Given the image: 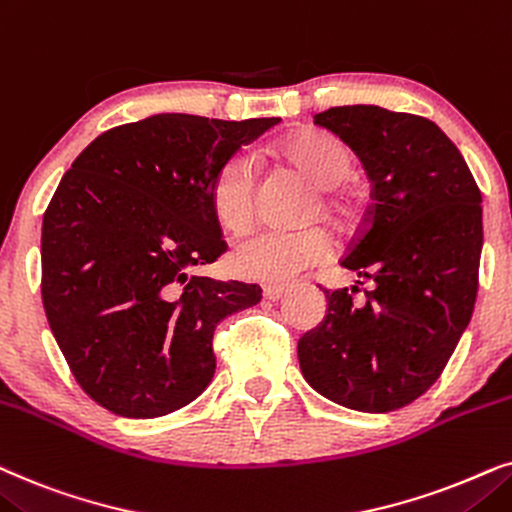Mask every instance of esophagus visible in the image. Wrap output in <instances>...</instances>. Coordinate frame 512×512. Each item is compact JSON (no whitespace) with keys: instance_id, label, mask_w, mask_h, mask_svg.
Here are the masks:
<instances>
[{"instance_id":"34e87169","label":"esophagus","mask_w":512,"mask_h":512,"mask_svg":"<svg viewBox=\"0 0 512 512\" xmlns=\"http://www.w3.org/2000/svg\"><path fill=\"white\" fill-rule=\"evenodd\" d=\"M285 292H288V288H283V285H264V297H267L269 302H278Z\"/></svg>"}]
</instances>
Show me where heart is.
<instances>
[{
  "mask_svg": "<svg viewBox=\"0 0 512 512\" xmlns=\"http://www.w3.org/2000/svg\"><path fill=\"white\" fill-rule=\"evenodd\" d=\"M278 154L304 180L320 189L316 210L327 220L349 224L356 217V203L339 192L353 173V156L346 145L320 131L288 135ZM255 168L245 156H231L217 170L210 185V203L222 227L243 231L255 213ZM332 252V241L325 229L309 227L302 231H260L236 243L231 252V269L241 278L260 283H288L304 269L325 262Z\"/></svg>",
  "mask_w": 512,
  "mask_h": 512,
  "instance_id": "heart-1",
  "label": "heart"
}]
</instances>
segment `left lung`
<instances>
[{
	"label": "left lung",
	"mask_w": 512,
	"mask_h": 512,
	"mask_svg": "<svg viewBox=\"0 0 512 512\" xmlns=\"http://www.w3.org/2000/svg\"><path fill=\"white\" fill-rule=\"evenodd\" d=\"M335 133L372 180V206L344 269L372 283L325 292L323 323L299 339L304 379L332 403L384 414L424 395L445 370L478 295L482 196L433 121L377 105L330 107ZM363 281H358L363 285Z\"/></svg>",
	"instance_id": "left-lung-1"
}]
</instances>
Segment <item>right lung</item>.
<instances>
[{"label": "right lung", "instance_id": "right-lung-1", "mask_svg": "<svg viewBox=\"0 0 512 512\" xmlns=\"http://www.w3.org/2000/svg\"><path fill=\"white\" fill-rule=\"evenodd\" d=\"M276 124L154 114L98 135L60 180L42 224L44 311L105 410L163 417L213 381L217 323L262 288L189 276L227 250L210 185Z\"/></svg>", "mask_w": 512, "mask_h": 512}]
</instances>
